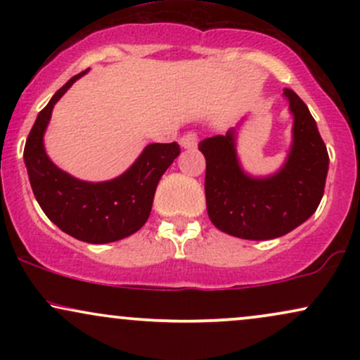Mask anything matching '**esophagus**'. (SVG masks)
I'll list each match as a JSON object with an SVG mask.
<instances>
[{"mask_svg": "<svg viewBox=\"0 0 360 360\" xmlns=\"http://www.w3.org/2000/svg\"><path fill=\"white\" fill-rule=\"evenodd\" d=\"M181 146L184 148H194L198 146V137L196 134H193V131H188V134L183 135V139H181Z\"/></svg>", "mask_w": 360, "mask_h": 360, "instance_id": "1", "label": "esophagus"}]
</instances>
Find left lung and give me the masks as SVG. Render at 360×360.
Wrapping results in <instances>:
<instances>
[{
	"label": "left lung",
	"instance_id": "obj_1",
	"mask_svg": "<svg viewBox=\"0 0 360 360\" xmlns=\"http://www.w3.org/2000/svg\"><path fill=\"white\" fill-rule=\"evenodd\" d=\"M283 96L292 115L291 146L283 166L267 176H252L238 157V131L247 117L226 135L205 139V194L210 220L218 230L245 238L283 237L316 212L328 174V152L308 106L291 89Z\"/></svg>",
	"mask_w": 360,
	"mask_h": 360
}]
</instances>
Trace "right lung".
Returning <instances> with one entry per match:
<instances>
[{
	"label": "right lung",
	"mask_w": 360,
	"mask_h": 360,
	"mask_svg": "<svg viewBox=\"0 0 360 360\" xmlns=\"http://www.w3.org/2000/svg\"><path fill=\"white\" fill-rule=\"evenodd\" d=\"M88 71L71 77L40 111L25 143L23 160L35 200L49 220L81 242L110 243L146 225L157 184L181 148L177 142L148 143L125 172L100 183L77 179L57 167L45 150V130L56 103Z\"/></svg>",
	"instance_id": "obj_1"
}]
</instances>
